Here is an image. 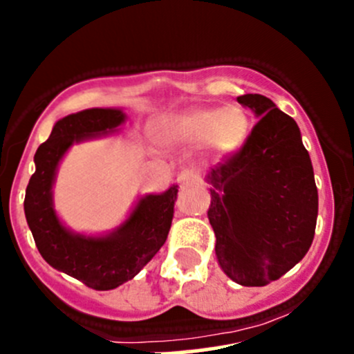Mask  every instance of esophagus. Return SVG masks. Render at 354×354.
<instances>
[{
    "mask_svg": "<svg viewBox=\"0 0 354 354\" xmlns=\"http://www.w3.org/2000/svg\"><path fill=\"white\" fill-rule=\"evenodd\" d=\"M178 181L181 185H197L202 181V174L195 169H185L181 171L180 176H178Z\"/></svg>",
    "mask_w": 354,
    "mask_h": 354,
    "instance_id": "1",
    "label": "esophagus"
}]
</instances>
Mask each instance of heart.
Segmentation results:
<instances>
[{
	"label": "heart",
	"mask_w": 354,
	"mask_h": 354,
	"mask_svg": "<svg viewBox=\"0 0 354 354\" xmlns=\"http://www.w3.org/2000/svg\"><path fill=\"white\" fill-rule=\"evenodd\" d=\"M249 115L239 105L192 109L169 115L159 124V136L171 145H209L218 156L236 152L249 136Z\"/></svg>",
	"instance_id": "heart-1"
}]
</instances>
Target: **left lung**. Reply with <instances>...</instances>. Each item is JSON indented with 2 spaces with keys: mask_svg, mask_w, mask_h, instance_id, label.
Wrapping results in <instances>:
<instances>
[{
  "mask_svg": "<svg viewBox=\"0 0 354 354\" xmlns=\"http://www.w3.org/2000/svg\"><path fill=\"white\" fill-rule=\"evenodd\" d=\"M259 121L243 145L209 173V223L223 272L245 287L268 286L311 247L318 216L313 166L301 131L270 98L242 95Z\"/></svg>",
  "mask_w": 354,
  "mask_h": 354,
  "instance_id": "left-lung-1",
  "label": "left lung"
}]
</instances>
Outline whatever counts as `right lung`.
Segmentation results:
<instances>
[{
	"mask_svg": "<svg viewBox=\"0 0 354 354\" xmlns=\"http://www.w3.org/2000/svg\"><path fill=\"white\" fill-rule=\"evenodd\" d=\"M122 121L124 114L118 109H88L60 119L50 138L36 150V173L30 176L24 201L27 225L44 261L95 290H111L128 282L159 252L178 198V187L160 195H147L128 221L107 236L74 235L58 221L51 185L64 153L74 142L114 131Z\"/></svg>",
	"mask_w": 354,
	"mask_h": 354,
	"instance_id": "obj_1",
	"label": "right lung"
}]
</instances>
